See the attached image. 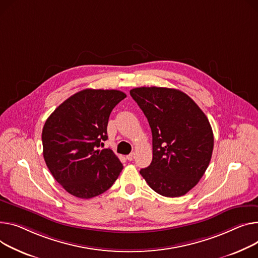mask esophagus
<instances>
[{
    "label": "esophagus",
    "instance_id": "1",
    "mask_svg": "<svg viewBox=\"0 0 258 258\" xmlns=\"http://www.w3.org/2000/svg\"><path fill=\"white\" fill-rule=\"evenodd\" d=\"M126 159L128 161H133L135 159V152H132L131 154H128V156H126Z\"/></svg>",
    "mask_w": 258,
    "mask_h": 258
}]
</instances>
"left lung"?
<instances>
[{
  "label": "left lung",
  "mask_w": 258,
  "mask_h": 258,
  "mask_svg": "<svg viewBox=\"0 0 258 258\" xmlns=\"http://www.w3.org/2000/svg\"><path fill=\"white\" fill-rule=\"evenodd\" d=\"M130 93L146 116L152 134V161L140 174L162 196L186 194L212 159L214 134L208 117L177 89L139 87Z\"/></svg>",
  "instance_id": "1"
}]
</instances>
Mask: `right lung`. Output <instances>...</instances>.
Segmentation results:
<instances>
[{
	"mask_svg": "<svg viewBox=\"0 0 258 258\" xmlns=\"http://www.w3.org/2000/svg\"><path fill=\"white\" fill-rule=\"evenodd\" d=\"M126 97L119 90L85 89L50 114L42 128L43 158L51 175L82 199L106 192L123 168L111 149L99 150L108 139L112 110Z\"/></svg>",
	"mask_w": 258,
	"mask_h": 258,
	"instance_id": "right-lung-1",
	"label": "right lung"
}]
</instances>
